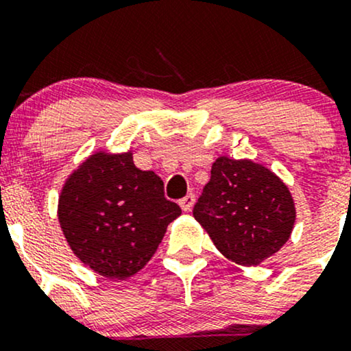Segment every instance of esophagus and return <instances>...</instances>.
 <instances>
[{
	"mask_svg": "<svg viewBox=\"0 0 351 351\" xmlns=\"http://www.w3.org/2000/svg\"><path fill=\"white\" fill-rule=\"evenodd\" d=\"M178 203L183 211H189V209L193 208V204H195V195H186L184 198H181Z\"/></svg>",
	"mask_w": 351,
	"mask_h": 351,
	"instance_id": "1",
	"label": "esophagus"
}]
</instances>
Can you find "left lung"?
<instances>
[{"label":"left lung","mask_w":351,"mask_h":351,"mask_svg":"<svg viewBox=\"0 0 351 351\" xmlns=\"http://www.w3.org/2000/svg\"><path fill=\"white\" fill-rule=\"evenodd\" d=\"M193 216L228 259L257 265L287 243L295 223L289 188L271 170L221 156Z\"/></svg>","instance_id":"left-lung-1"}]
</instances>
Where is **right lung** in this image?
I'll use <instances>...</instances> for the list:
<instances>
[{
  "instance_id": "right-lung-1",
  "label": "right lung",
  "mask_w": 351,
  "mask_h": 351,
  "mask_svg": "<svg viewBox=\"0 0 351 351\" xmlns=\"http://www.w3.org/2000/svg\"><path fill=\"white\" fill-rule=\"evenodd\" d=\"M181 208L132 153H95L67 178L58 216L75 256L107 279L132 277L152 259Z\"/></svg>"
}]
</instances>
